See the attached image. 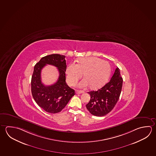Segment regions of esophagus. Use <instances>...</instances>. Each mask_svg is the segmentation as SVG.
<instances>
[{
    "mask_svg": "<svg viewBox=\"0 0 156 156\" xmlns=\"http://www.w3.org/2000/svg\"><path fill=\"white\" fill-rule=\"evenodd\" d=\"M83 93V91H79V90H76V94H81Z\"/></svg>",
    "mask_w": 156,
    "mask_h": 156,
    "instance_id": "obj_1",
    "label": "esophagus"
}]
</instances>
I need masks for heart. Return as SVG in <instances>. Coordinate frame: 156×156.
Returning a JSON list of instances; mask_svg holds the SVG:
<instances>
[{"label": "heart", "instance_id": "b5f03b06", "mask_svg": "<svg viewBox=\"0 0 156 156\" xmlns=\"http://www.w3.org/2000/svg\"><path fill=\"white\" fill-rule=\"evenodd\" d=\"M109 63L95 57L80 58L78 64L71 62L66 69V81L70 86L74 85L82 76L85 79L78 83L80 88H86L90 86L91 89L99 88L104 85L110 75Z\"/></svg>", "mask_w": 156, "mask_h": 156}]
</instances>
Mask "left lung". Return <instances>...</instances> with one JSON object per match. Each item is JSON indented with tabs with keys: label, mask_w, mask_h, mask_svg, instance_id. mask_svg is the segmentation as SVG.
Here are the masks:
<instances>
[{
	"label": "left lung",
	"mask_w": 156,
	"mask_h": 156,
	"mask_svg": "<svg viewBox=\"0 0 156 156\" xmlns=\"http://www.w3.org/2000/svg\"><path fill=\"white\" fill-rule=\"evenodd\" d=\"M122 78L119 68H116L109 82L97 91L88 92L91 99L86 108L94 116H103L112 111L122 91Z\"/></svg>",
	"instance_id": "8db88e82"
}]
</instances>
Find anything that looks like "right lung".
I'll list each match as a JSON object with an SVG mask.
<instances>
[{"mask_svg":"<svg viewBox=\"0 0 156 156\" xmlns=\"http://www.w3.org/2000/svg\"><path fill=\"white\" fill-rule=\"evenodd\" d=\"M65 55L51 54L42 58L34 65L31 79L32 94L37 105L49 113L60 112L75 94V90L65 81ZM47 64L57 67L60 74L57 82L50 86H45L41 81V69Z\"/></svg>","mask_w":156,"mask_h":156,"instance_id":"right-lung-1","label":"right lung"}]
</instances>
